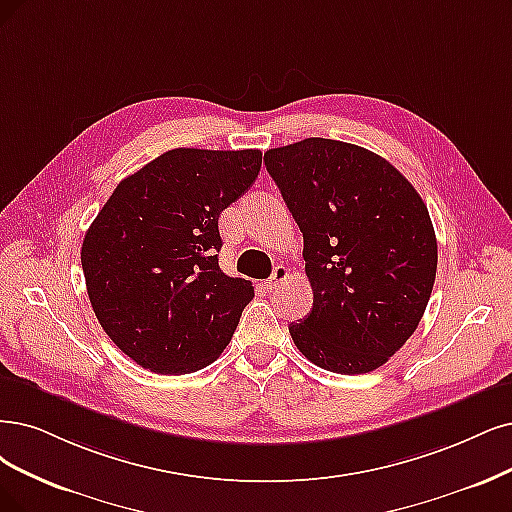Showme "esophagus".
<instances>
[{"label": "esophagus", "mask_w": 512, "mask_h": 512, "mask_svg": "<svg viewBox=\"0 0 512 512\" xmlns=\"http://www.w3.org/2000/svg\"><path fill=\"white\" fill-rule=\"evenodd\" d=\"M289 274H291V270H289L287 266H278V268H274V272H272V276H270V280H268V289H276V287H280L282 282H285V280L289 278Z\"/></svg>", "instance_id": "obj_1"}]
</instances>
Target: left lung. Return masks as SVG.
Returning <instances> with one entry per match:
<instances>
[{
	"instance_id": "obj_1",
	"label": "left lung",
	"mask_w": 512,
	"mask_h": 512,
	"mask_svg": "<svg viewBox=\"0 0 512 512\" xmlns=\"http://www.w3.org/2000/svg\"><path fill=\"white\" fill-rule=\"evenodd\" d=\"M304 234L312 312L289 327L333 373L382 367L418 329L437 276V236L415 187L373 151L304 139L263 156Z\"/></svg>"
}]
</instances>
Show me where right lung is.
<instances>
[{
	"label": "right lung",
	"mask_w": 512,
	"mask_h": 512,
	"mask_svg": "<svg viewBox=\"0 0 512 512\" xmlns=\"http://www.w3.org/2000/svg\"><path fill=\"white\" fill-rule=\"evenodd\" d=\"M259 149H170L126 177L92 221L82 268L94 314L143 369L217 361L253 285L219 268V215L249 189Z\"/></svg>",
	"instance_id": "1"
}]
</instances>
